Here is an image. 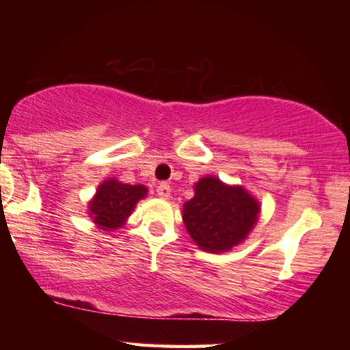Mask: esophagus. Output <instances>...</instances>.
<instances>
[{
  "instance_id": "obj_1",
  "label": "esophagus",
  "mask_w": 350,
  "mask_h": 350,
  "mask_svg": "<svg viewBox=\"0 0 350 350\" xmlns=\"http://www.w3.org/2000/svg\"><path fill=\"white\" fill-rule=\"evenodd\" d=\"M156 193H157V196H159L161 199H169L170 198V186L167 185V183H162V185L157 186Z\"/></svg>"
}]
</instances>
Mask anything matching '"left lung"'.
I'll return each instance as SVG.
<instances>
[{
  "label": "left lung",
  "mask_w": 350,
  "mask_h": 350,
  "mask_svg": "<svg viewBox=\"0 0 350 350\" xmlns=\"http://www.w3.org/2000/svg\"><path fill=\"white\" fill-rule=\"evenodd\" d=\"M260 213V200L243 186L207 175L194 185L193 199L183 204L181 217L200 250L223 253L245 241Z\"/></svg>",
  "instance_id": "obj_1"
}]
</instances>
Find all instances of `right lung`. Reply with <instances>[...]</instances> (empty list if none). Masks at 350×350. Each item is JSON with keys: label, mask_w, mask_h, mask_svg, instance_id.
I'll return each mask as SVG.
<instances>
[{"label": "right lung", "mask_w": 350, "mask_h": 350, "mask_svg": "<svg viewBox=\"0 0 350 350\" xmlns=\"http://www.w3.org/2000/svg\"><path fill=\"white\" fill-rule=\"evenodd\" d=\"M145 185H127L116 178H108L98 185L89 200L88 215L92 223L103 231H116L127 223L138 200L145 199Z\"/></svg>", "instance_id": "1"}]
</instances>
